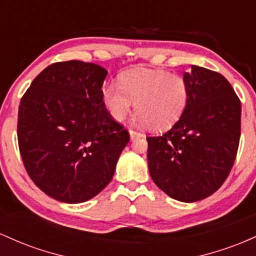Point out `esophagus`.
I'll return each mask as SVG.
<instances>
[{
    "label": "esophagus",
    "mask_w": 256,
    "mask_h": 256,
    "mask_svg": "<svg viewBox=\"0 0 256 256\" xmlns=\"http://www.w3.org/2000/svg\"><path fill=\"white\" fill-rule=\"evenodd\" d=\"M129 134H130V140H136V139H138V138L144 136L142 133L136 130V129H130V130H129Z\"/></svg>",
    "instance_id": "34e87169"
}]
</instances>
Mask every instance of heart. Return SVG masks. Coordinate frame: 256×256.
I'll use <instances>...</instances> for the list:
<instances>
[{
    "instance_id": "heart-1",
    "label": "heart",
    "mask_w": 256,
    "mask_h": 256,
    "mask_svg": "<svg viewBox=\"0 0 256 256\" xmlns=\"http://www.w3.org/2000/svg\"><path fill=\"white\" fill-rule=\"evenodd\" d=\"M188 96L185 78L166 70L133 68L120 74L118 84L111 82L102 88L104 102L114 120H124L134 102L140 122L156 130L170 128L180 120Z\"/></svg>"
}]
</instances>
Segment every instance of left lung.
Returning <instances> with one entry per match:
<instances>
[{
    "label": "left lung",
    "instance_id": "1",
    "mask_svg": "<svg viewBox=\"0 0 256 256\" xmlns=\"http://www.w3.org/2000/svg\"><path fill=\"white\" fill-rule=\"evenodd\" d=\"M190 96L163 136H148V170L157 186L182 202L213 194L228 179L240 138V100L222 74L192 66Z\"/></svg>",
    "mask_w": 256,
    "mask_h": 256
}]
</instances>
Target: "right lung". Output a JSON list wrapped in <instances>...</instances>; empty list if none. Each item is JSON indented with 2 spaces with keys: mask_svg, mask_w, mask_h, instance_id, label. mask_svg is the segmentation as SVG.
<instances>
[{
  "mask_svg": "<svg viewBox=\"0 0 256 256\" xmlns=\"http://www.w3.org/2000/svg\"><path fill=\"white\" fill-rule=\"evenodd\" d=\"M106 74L81 60L54 62L20 100L22 163L37 188L60 202H86L104 190L129 142L127 129L105 108Z\"/></svg>",
  "mask_w": 256,
  "mask_h": 256,
  "instance_id": "obj_1",
  "label": "right lung"
}]
</instances>
